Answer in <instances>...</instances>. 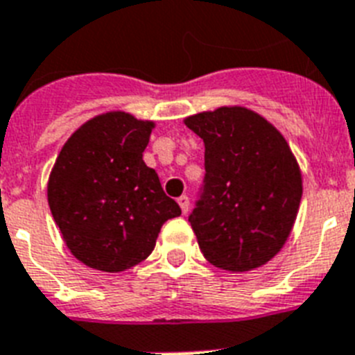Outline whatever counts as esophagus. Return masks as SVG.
<instances>
[{
    "instance_id": "1",
    "label": "esophagus",
    "mask_w": 355,
    "mask_h": 355,
    "mask_svg": "<svg viewBox=\"0 0 355 355\" xmlns=\"http://www.w3.org/2000/svg\"><path fill=\"white\" fill-rule=\"evenodd\" d=\"M177 202H178V206H180V209H182L184 215H186V213L189 211V198H187L186 195H182V197L177 198Z\"/></svg>"
}]
</instances>
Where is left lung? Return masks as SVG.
<instances>
[{
    "label": "left lung",
    "instance_id": "8db88e82",
    "mask_svg": "<svg viewBox=\"0 0 355 355\" xmlns=\"http://www.w3.org/2000/svg\"><path fill=\"white\" fill-rule=\"evenodd\" d=\"M204 140V187L189 215L204 257L227 272L272 261L290 237L302 197L299 164L281 132L232 105L184 120Z\"/></svg>",
    "mask_w": 355,
    "mask_h": 355
}]
</instances>
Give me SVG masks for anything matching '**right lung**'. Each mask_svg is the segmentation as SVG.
<instances>
[{"label":"right lung","instance_id":"add662e5","mask_svg":"<svg viewBox=\"0 0 355 355\" xmlns=\"http://www.w3.org/2000/svg\"><path fill=\"white\" fill-rule=\"evenodd\" d=\"M155 122L109 111L80 125L49 175L54 223L74 257L118 273L149 257L166 220L180 215L144 162Z\"/></svg>","mask_w":355,"mask_h":355}]
</instances>
